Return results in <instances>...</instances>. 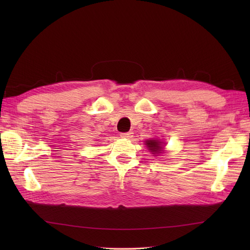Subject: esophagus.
I'll return each mask as SVG.
<instances>
[{
    "mask_svg": "<svg viewBox=\"0 0 250 250\" xmlns=\"http://www.w3.org/2000/svg\"><path fill=\"white\" fill-rule=\"evenodd\" d=\"M121 138H125V139H130L132 138V131H128V132H122L120 134Z\"/></svg>",
    "mask_w": 250,
    "mask_h": 250,
    "instance_id": "34e87169",
    "label": "esophagus"
}]
</instances>
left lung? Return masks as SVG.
I'll return each instance as SVG.
<instances>
[{
  "label": "left lung",
  "instance_id": "8db88e82",
  "mask_svg": "<svg viewBox=\"0 0 250 250\" xmlns=\"http://www.w3.org/2000/svg\"><path fill=\"white\" fill-rule=\"evenodd\" d=\"M146 145L147 147L149 148V150L152 152L153 154H156V153H160L163 147L161 146V142L160 141H156V140H149V141H146Z\"/></svg>",
  "mask_w": 250,
  "mask_h": 250
}]
</instances>
